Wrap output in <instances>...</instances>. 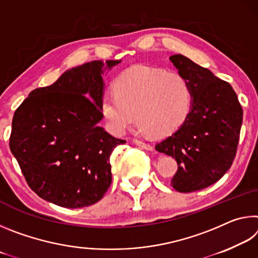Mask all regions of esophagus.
<instances>
[{"mask_svg":"<svg viewBox=\"0 0 258 258\" xmlns=\"http://www.w3.org/2000/svg\"><path fill=\"white\" fill-rule=\"evenodd\" d=\"M133 143H134V145L139 146L140 148H142V149H146V150H152V149H154V147H152L151 145H149V143L140 141V140H133Z\"/></svg>","mask_w":258,"mask_h":258,"instance_id":"34e87169","label":"esophagus"}]
</instances>
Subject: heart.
<instances>
[{"instance_id": "heart-1", "label": "heart", "mask_w": 258, "mask_h": 258, "mask_svg": "<svg viewBox=\"0 0 258 258\" xmlns=\"http://www.w3.org/2000/svg\"><path fill=\"white\" fill-rule=\"evenodd\" d=\"M192 101L191 86L180 74L137 66L115 81L113 93L103 95L101 110L116 133H124L138 118L143 133L161 138L183 126Z\"/></svg>"}]
</instances>
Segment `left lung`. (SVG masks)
<instances>
[{
    "mask_svg": "<svg viewBox=\"0 0 258 258\" xmlns=\"http://www.w3.org/2000/svg\"><path fill=\"white\" fill-rule=\"evenodd\" d=\"M169 60L189 82L194 101L185 123L157 143L156 150L176 160L177 172L171 181L174 189L194 192L214 184L232 165L242 108L232 86L209 69L182 54Z\"/></svg>",
    "mask_w": 258,
    "mask_h": 258,
    "instance_id": "8db88e82",
    "label": "left lung"
}]
</instances>
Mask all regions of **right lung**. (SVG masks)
<instances>
[{"label":"right lung","mask_w":258,"mask_h":258,"mask_svg":"<svg viewBox=\"0 0 258 258\" xmlns=\"http://www.w3.org/2000/svg\"><path fill=\"white\" fill-rule=\"evenodd\" d=\"M121 60L68 69L53 84L32 91L12 119L10 149L28 185L66 208L98 203L111 184L110 155L126 141L99 126L102 75Z\"/></svg>","instance_id":"right-lung-1"}]
</instances>
